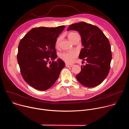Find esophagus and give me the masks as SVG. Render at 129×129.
Segmentation results:
<instances>
[{"label": "esophagus", "instance_id": "1", "mask_svg": "<svg viewBox=\"0 0 129 129\" xmlns=\"http://www.w3.org/2000/svg\"><path fill=\"white\" fill-rule=\"evenodd\" d=\"M65 66H66V67H68V68H69V67H72L73 65H72V64H65Z\"/></svg>", "mask_w": 129, "mask_h": 129}]
</instances>
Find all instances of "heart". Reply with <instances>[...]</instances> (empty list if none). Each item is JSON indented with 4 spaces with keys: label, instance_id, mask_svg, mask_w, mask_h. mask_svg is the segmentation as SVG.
<instances>
[{
    "label": "heart",
    "instance_id": "heart-1",
    "mask_svg": "<svg viewBox=\"0 0 129 129\" xmlns=\"http://www.w3.org/2000/svg\"><path fill=\"white\" fill-rule=\"evenodd\" d=\"M77 33H70L68 35V37L69 39L71 41L72 36L76 34ZM61 37H58L56 41V43H55V45H56V47H58L59 45V43L61 40ZM77 54L75 51H69V52H63L60 54V58L64 61L65 63L70 64L73 62L74 61L75 59L77 57Z\"/></svg>",
    "mask_w": 129,
    "mask_h": 129
}]
</instances>
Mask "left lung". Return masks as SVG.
I'll list each match as a JSON object with an SVG mask.
<instances>
[{
	"label": "left lung",
	"mask_w": 129,
	"mask_h": 129,
	"mask_svg": "<svg viewBox=\"0 0 129 129\" xmlns=\"http://www.w3.org/2000/svg\"><path fill=\"white\" fill-rule=\"evenodd\" d=\"M77 30L81 35L84 47L79 58L87 62L81 66L77 79L87 87L99 85L107 77L110 68L112 53L108 39L98 26L85 22L69 25L67 30Z\"/></svg>",
	"instance_id": "8db88e82"
}]
</instances>
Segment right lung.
<instances>
[{
  "label": "right lung",
  "mask_w": 129,
  "mask_h": 129,
  "mask_svg": "<svg viewBox=\"0 0 129 129\" xmlns=\"http://www.w3.org/2000/svg\"><path fill=\"white\" fill-rule=\"evenodd\" d=\"M65 27L33 28L19 42L17 58L21 74L24 80L37 90L50 88L65 67L61 59L54 61L58 56L55 43Z\"/></svg>",
  "instance_id": "right-lung-1"
}]
</instances>
